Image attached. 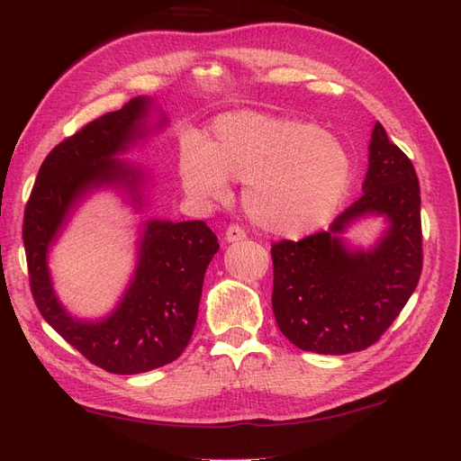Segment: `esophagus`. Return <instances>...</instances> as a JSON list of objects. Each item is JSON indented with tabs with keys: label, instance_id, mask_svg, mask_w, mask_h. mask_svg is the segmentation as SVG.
<instances>
[{
	"label": "esophagus",
	"instance_id": "esophagus-1",
	"mask_svg": "<svg viewBox=\"0 0 461 461\" xmlns=\"http://www.w3.org/2000/svg\"><path fill=\"white\" fill-rule=\"evenodd\" d=\"M246 239V230L239 225H230L227 227L225 230V240L227 242H239V240H244Z\"/></svg>",
	"mask_w": 461,
	"mask_h": 461
}]
</instances>
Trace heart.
Returning a JSON list of instances; mask_svg holds the SVG:
<instances>
[{
    "label": "heart",
    "instance_id": "heart-1",
    "mask_svg": "<svg viewBox=\"0 0 461 461\" xmlns=\"http://www.w3.org/2000/svg\"><path fill=\"white\" fill-rule=\"evenodd\" d=\"M178 173L198 198H225L229 178L248 185L244 203L258 225L300 236L337 212L352 161L339 138L315 124L240 111L215 122L209 146L188 140L180 148Z\"/></svg>",
    "mask_w": 461,
    "mask_h": 461
}]
</instances>
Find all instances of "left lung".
I'll return each mask as SVG.
<instances>
[{"label":"left lung","mask_w":461,"mask_h":461,"mask_svg":"<svg viewBox=\"0 0 461 461\" xmlns=\"http://www.w3.org/2000/svg\"><path fill=\"white\" fill-rule=\"evenodd\" d=\"M364 196L330 230L271 244L273 313L285 337L305 352L366 350L408 303L423 269L421 196L413 163L375 122ZM366 212L391 221L375 250L350 253L336 236Z\"/></svg>","instance_id":"obj_1"}]
</instances>
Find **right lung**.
Wrapping results in <instances>:
<instances>
[{
	"label": "right lung",
	"mask_w": 461,
	"mask_h": 461,
	"mask_svg": "<svg viewBox=\"0 0 461 461\" xmlns=\"http://www.w3.org/2000/svg\"><path fill=\"white\" fill-rule=\"evenodd\" d=\"M146 107L148 100L134 97L55 146L40 167L23 221L38 312L90 364L117 375L158 369L185 352L198 319L203 275L219 249L215 232L203 221H149L134 281L113 315L102 323H80L55 300L48 246L68 207L92 186L122 183L136 188V171L113 156L140 134Z\"/></svg>",
	"instance_id": "right-lung-1"
}]
</instances>
